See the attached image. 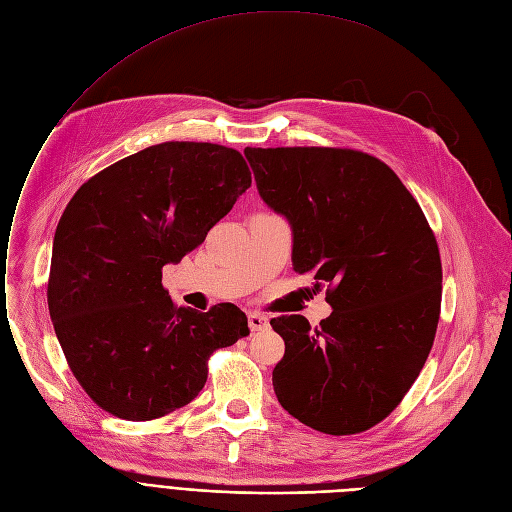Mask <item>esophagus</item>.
<instances>
[{
  "mask_svg": "<svg viewBox=\"0 0 512 512\" xmlns=\"http://www.w3.org/2000/svg\"><path fill=\"white\" fill-rule=\"evenodd\" d=\"M248 326H250L252 332L266 330L268 328V318L262 316V313H258V311H250L248 313Z\"/></svg>",
  "mask_w": 512,
  "mask_h": 512,
  "instance_id": "34e87169",
  "label": "esophagus"
}]
</instances>
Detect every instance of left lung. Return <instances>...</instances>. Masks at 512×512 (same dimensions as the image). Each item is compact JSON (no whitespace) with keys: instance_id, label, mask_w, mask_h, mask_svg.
I'll return each instance as SVG.
<instances>
[{"instance_id":"8db88e82","label":"left lung","mask_w":512,"mask_h":512,"mask_svg":"<svg viewBox=\"0 0 512 512\" xmlns=\"http://www.w3.org/2000/svg\"><path fill=\"white\" fill-rule=\"evenodd\" d=\"M264 203L293 229V268L326 287L332 313L272 318L285 357L281 406L342 437L404 400L435 342L443 268L437 238L402 180L377 157L340 147H246Z\"/></svg>"}]
</instances>
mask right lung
Wrapping results in <instances>:
<instances>
[{
    "label": "right lung",
    "mask_w": 512,
    "mask_h": 512,
    "mask_svg": "<svg viewBox=\"0 0 512 512\" xmlns=\"http://www.w3.org/2000/svg\"><path fill=\"white\" fill-rule=\"evenodd\" d=\"M252 184L217 143L145 147L84 182L53 240L49 313L88 396L123 420L162 418L207 383L209 357L250 334L246 313L174 305L162 268L201 246Z\"/></svg>",
    "instance_id": "right-lung-1"
}]
</instances>
